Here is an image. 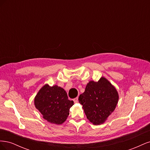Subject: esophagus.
<instances>
[{"mask_svg": "<svg viewBox=\"0 0 150 150\" xmlns=\"http://www.w3.org/2000/svg\"><path fill=\"white\" fill-rule=\"evenodd\" d=\"M73 101H74V102L75 103H78V97H77V98H74Z\"/></svg>", "mask_w": 150, "mask_h": 150, "instance_id": "esophagus-1", "label": "esophagus"}]
</instances>
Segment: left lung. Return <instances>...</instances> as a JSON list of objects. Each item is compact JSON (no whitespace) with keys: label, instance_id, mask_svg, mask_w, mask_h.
Returning <instances> with one entry per match:
<instances>
[{"label":"left lung","instance_id":"8db88e82","mask_svg":"<svg viewBox=\"0 0 150 150\" xmlns=\"http://www.w3.org/2000/svg\"><path fill=\"white\" fill-rule=\"evenodd\" d=\"M118 99L116 89L104 77L97 82L90 81L79 96L86 117L94 125L103 124L107 120L115 110Z\"/></svg>","mask_w":150,"mask_h":150}]
</instances>
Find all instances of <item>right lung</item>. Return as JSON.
<instances>
[{
    "label": "right lung",
    "mask_w": 150,
    "mask_h": 150,
    "mask_svg": "<svg viewBox=\"0 0 150 150\" xmlns=\"http://www.w3.org/2000/svg\"><path fill=\"white\" fill-rule=\"evenodd\" d=\"M73 104V101L68 99L66 91L57 85H44L34 98L35 108L52 124L61 125L66 121Z\"/></svg>",
    "instance_id": "obj_1"
}]
</instances>
